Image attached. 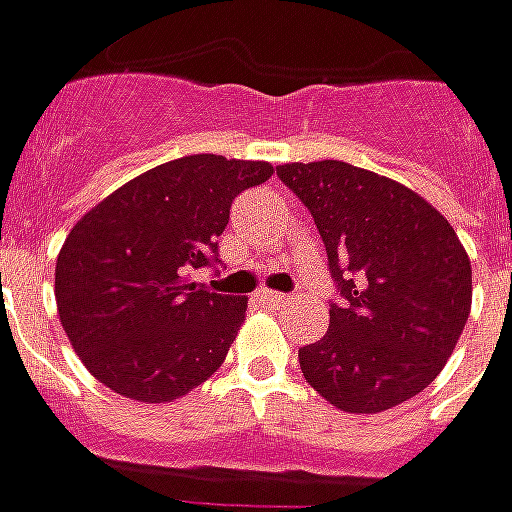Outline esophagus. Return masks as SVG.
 I'll use <instances>...</instances> for the list:
<instances>
[{
    "mask_svg": "<svg viewBox=\"0 0 512 512\" xmlns=\"http://www.w3.org/2000/svg\"><path fill=\"white\" fill-rule=\"evenodd\" d=\"M257 299H260L263 305H282L288 296L280 291H268V288H263V291H257Z\"/></svg>",
    "mask_w": 512,
    "mask_h": 512,
    "instance_id": "esophagus-1",
    "label": "esophagus"
}]
</instances>
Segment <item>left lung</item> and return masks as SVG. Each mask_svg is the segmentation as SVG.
I'll list each match as a JSON object with an SVG mask.
<instances>
[{
    "mask_svg": "<svg viewBox=\"0 0 512 512\" xmlns=\"http://www.w3.org/2000/svg\"><path fill=\"white\" fill-rule=\"evenodd\" d=\"M316 221L338 302L299 349L305 380L346 413H382L441 374L471 310V263L441 213L341 160L277 169Z\"/></svg>",
    "mask_w": 512,
    "mask_h": 512,
    "instance_id": "8db88e82",
    "label": "left lung"
}]
</instances>
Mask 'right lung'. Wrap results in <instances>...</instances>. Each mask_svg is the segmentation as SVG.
Segmentation results:
<instances>
[{"instance_id": "right-lung-1", "label": "right lung", "mask_w": 512, "mask_h": 512, "mask_svg": "<svg viewBox=\"0 0 512 512\" xmlns=\"http://www.w3.org/2000/svg\"><path fill=\"white\" fill-rule=\"evenodd\" d=\"M271 174L263 160L177 157L74 224L57 255L55 299L96 380L127 399L171 402L224 363L246 299L188 277L219 263L235 196Z\"/></svg>"}]
</instances>
